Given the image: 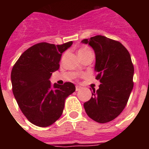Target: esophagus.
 <instances>
[{
	"label": "esophagus",
	"mask_w": 149,
	"mask_h": 149,
	"mask_svg": "<svg viewBox=\"0 0 149 149\" xmlns=\"http://www.w3.org/2000/svg\"><path fill=\"white\" fill-rule=\"evenodd\" d=\"M82 89V87L80 86H76V91H79L81 90V89Z\"/></svg>",
	"instance_id": "34e87169"
}]
</instances>
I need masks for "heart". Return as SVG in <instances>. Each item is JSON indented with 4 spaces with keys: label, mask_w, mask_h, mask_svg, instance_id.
<instances>
[{
    "label": "heart",
    "mask_w": 149,
    "mask_h": 149,
    "mask_svg": "<svg viewBox=\"0 0 149 149\" xmlns=\"http://www.w3.org/2000/svg\"><path fill=\"white\" fill-rule=\"evenodd\" d=\"M77 54H78L79 57L81 59L83 57L89 56V55H93V53H92V51H91L89 47L84 46V47H81V48H79L78 51H77Z\"/></svg>",
    "instance_id": "b5f03b06"
}]
</instances>
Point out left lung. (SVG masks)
Segmentation results:
<instances>
[{
  "label": "left lung",
  "instance_id": "8db88e82",
  "mask_svg": "<svg viewBox=\"0 0 149 149\" xmlns=\"http://www.w3.org/2000/svg\"><path fill=\"white\" fill-rule=\"evenodd\" d=\"M93 48L95 54V79L101 84L84 104L89 118L98 123L116 119L127 103L134 86V68L131 55L118 41L95 36L81 41Z\"/></svg>",
  "mask_w": 149,
  "mask_h": 149
}]
</instances>
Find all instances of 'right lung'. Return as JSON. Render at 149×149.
Here are the masks:
<instances>
[{
	"label": "right lung",
	"instance_id": "right-lung-1",
	"mask_svg": "<svg viewBox=\"0 0 149 149\" xmlns=\"http://www.w3.org/2000/svg\"><path fill=\"white\" fill-rule=\"evenodd\" d=\"M72 42L55 45L40 42L26 50L11 72L13 93L27 119L39 127H48L63 113L65 100L75 91L72 83L51 86L50 77L60 68L62 54Z\"/></svg>",
	"mask_w": 149,
	"mask_h": 149
}]
</instances>
